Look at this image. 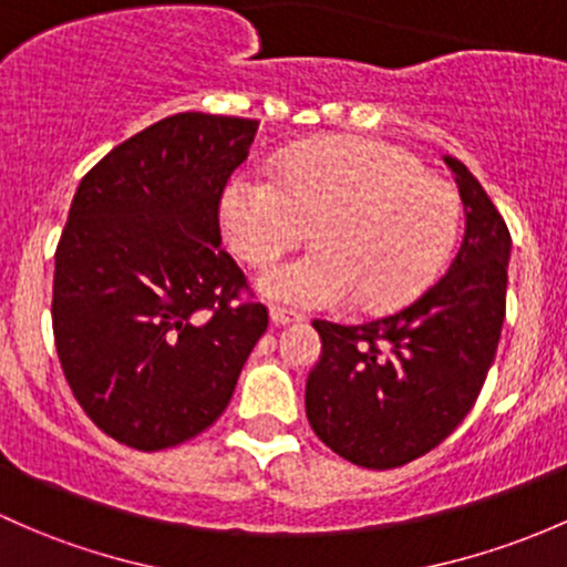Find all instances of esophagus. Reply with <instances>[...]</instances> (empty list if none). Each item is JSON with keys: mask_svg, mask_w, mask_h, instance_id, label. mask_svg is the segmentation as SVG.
<instances>
[{"mask_svg": "<svg viewBox=\"0 0 567 567\" xmlns=\"http://www.w3.org/2000/svg\"><path fill=\"white\" fill-rule=\"evenodd\" d=\"M271 323L274 326H296V323H303V315L301 312H293V309H285L279 307V303H274L271 309Z\"/></svg>", "mask_w": 567, "mask_h": 567, "instance_id": "34e87169", "label": "esophagus"}]
</instances>
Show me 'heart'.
I'll use <instances>...</instances> for the list:
<instances>
[{
    "label": "heart",
    "instance_id": "b5f03b06",
    "mask_svg": "<svg viewBox=\"0 0 567 567\" xmlns=\"http://www.w3.org/2000/svg\"><path fill=\"white\" fill-rule=\"evenodd\" d=\"M462 204L449 178L383 141L331 138L277 159L274 178L238 174L219 219L230 249L255 268L277 264L307 236L312 249L260 277L274 301L329 309L353 301L378 312L408 303L451 258Z\"/></svg>",
    "mask_w": 567,
    "mask_h": 567
}]
</instances>
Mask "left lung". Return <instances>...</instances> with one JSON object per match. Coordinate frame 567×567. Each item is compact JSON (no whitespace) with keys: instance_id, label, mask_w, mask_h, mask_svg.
I'll list each match as a JSON object with an SVG mask.
<instances>
[{"instance_id":"left-lung-1","label":"left lung","mask_w":567,"mask_h":567,"mask_svg":"<svg viewBox=\"0 0 567 567\" xmlns=\"http://www.w3.org/2000/svg\"><path fill=\"white\" fill-rule=\"evenodd\" d=\"M467 230L449 271L399 312L361 326L315 320L323 359L307 380L320 440L367 470H393L437 449L473 410L497 353L511 234L467 165L445 154Z\"/></svg>"}]
</instances>
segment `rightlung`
Returning a JSON list of instances; mask_svg holds the SVG:
<instances>
[{
	"label": "right lung",
	"mask_w": 567,
	"mask_h": 567,
	"mask_svg": "<svg viewBox=\"0 0 567 567\" xmlns=\"http://www.w3.org/2000/svg\"><path fill=\"white\" fill-rule=\"evenodd\" d=\"M258 118L176 113L111 148L56 244L53 342L83 413L163 451L228 408L268 309L219 244V204Z\"/></svg>",
	"instance_id": "right-lung-1"
}]
</instances>
